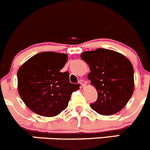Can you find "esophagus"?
<instances>
[{
    "instance_id": "esophagus-1",
    "label": "esophagus",
    "mask_w": 150,
    "mask_h": 150,
    "mask_svg": "<svg viewBox=\"0 0 150 150\" xmlns=\"http://www.w3.org/2000/svg\"><path fill=\"white\" fill-rule=\"evenodd\" d=\"M79 83L82 86V87H85L86 86V82L85 81H83V80H81L79 82Z\"/></svg>"
}]
</instances>
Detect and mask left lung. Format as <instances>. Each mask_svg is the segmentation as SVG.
<instances>
[{"label": "left lung", "mask_w": 150, "mask_h": 150, "mask_svg": "<svg viewBox=\"0 0 150 150\" xmlns=\"http://www.w3.org/2000/svg\"><path fill=\"white\" fill-rule=\"evenodd\" d=\"M90 69L88 80L97 91V100L90 105L99 114H117L126 105L134 90L132 63L122 53L98 48L81 55Z\"/></svg>", "instance_id": "1"}]
</instances>
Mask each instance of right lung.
<instances>
[{
	"instance_id": "right-lung-1",
	"label": "right lung",
	"mask_w": 150,
	"mask_h": 150,
	"mask_svg": "<svg viewBox=\"0 0 150 150\" xmlns=\"http://www.w3.org/2000/svg\"><path fill=\"white\" fill-rule=\"evenodd\" d=\"M68 59L66 53L42 52L26 61L17 71L20 98L33 112L56 117L67 108L78 84L69 82L67 72H61Z\"/></svg>"
}]
</instances>
